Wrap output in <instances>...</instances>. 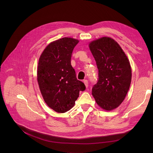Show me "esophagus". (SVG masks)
<instances>
[{
  "label": "esophagus",
  "instance_id": "esophagus-1",
  "mask_svg": "<svg viewBox=\"0 0 153 153\" xmlns=\"http://www.w3.org/2000/svg\"><path fill=\"white\" fill-rule=\"evenodd\" d=\"M84 83L85 87H88V85H88V81H87V80H84Z\"/></svg>",
  "mask_w": 153,
  "mask_h": 153
}]
</instances>
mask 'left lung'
Instances as JSON below:
<instances>
[{
	"instance_id": "1",
	"label": "left lung",
	"mask_w": 153,
	"mask_h": 153,
	"mask_svg": "<svg viewBox=\"0 0 153 153\" xmlns=\"http://www.w3.org/2000/svg\"><path fill=\"white\" fill-rule=\"evenodd\" d=\"M97 64L98 81L92 94L104 110L118 107L125 99L131 81V69L127 56L111 38L102 37L89 44Z\"/></svg>"
}]
</instances>
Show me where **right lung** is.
Returning a JSON list of instances; mask_svg holds the SVG:
<instances>
[{"instance_id": "obj_1", "label": "right lung", "mask_w": 153, "mask_h": 153, "mask_svg": "<svg viewBox=\"0 0 153 153\" xmlns=\"http://www.w3.org/2000/svg\"><path fill=\"white\" fill-rule=\"evenodd\" d=\"M77 39L62 38L48 45L38 61L37 80L46 103L58 113L74 107L79 92L85 89L77 80L71 59Z\"/></svg>"}]
</instances>
